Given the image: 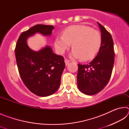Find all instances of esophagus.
Here are the masks:
<instances>
[{"label": "esophagus", "instance_id": "34e87169", "mask_svg": "<svg viewBox=\"0 0 129 129\" xmlns=\"http://www.w3.org/2000/svg\"><path fill=\"white\" fill-rule=\"evenodd\" d=\"M69 62L70 61L69 60H68L67 58H65V65H66V66H67V65L69 64Z\"/></svg>", "mask_w": 129, "mask_h": 129}]
</instances>
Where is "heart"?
I'll return each instance as SVG.
<instances>
[{
  "label": "heart",
  "instance_id": "1",
  "mask_svg": "<svg viewBox=\"0 0 129 129\" xmlns=\"http://www.w3.org/2000/svg\"><path fill=\"white\" fill-rule=\"evenodd\" d=\"M72 44L73 49L70 55L84 61L90 60L99 51L101 44V36L95 29L84 25L71 26L56 37L54 45L58 53H63Z\"/></svg>",
  "mask_w": 129,
  "mask_h": 129
}]
</instances>
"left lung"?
Masks as SVG:
<instances>
[{
  "instance_id": "1",
  "label": "left lung",
  "mask_w": 129,
  "mask_h": 129,
  "mask_svg": "<svg viewBox=\"0 0 129 129\" xmlns=\"http://www.w3.org/2000/svg\"><path fill=\"white\" fill-rule=\"evenodd\" d=\"M101 32L99 53L88 64H78V88L85 94L92 95L100 92L108 84L114 63V44L110 34L97 22Z\"/></svg>"
}]
</instances>
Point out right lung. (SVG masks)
I'll list each match as a JSON object with an SVG mask.
<instances>
[{"instance_id":"add662e5","label":"right lung","mask_w":129,"mask_h":129,"mask_svg":"<svg viewBox=\"0 0 129 129\" xmlns=\"http://www.w3.org/2000/svg\"><path fill=\"white\" fill-rule=\"evenodd\" d=\"M54 28L53 25H35L20 35L15 48L21 80L32 93L40 97L53 94L59 88L65 67L64 58L54 53L48 45L38 51H33L28 45L27 39L37 33L51 36Z\"/></svg>"}]
</instances>
